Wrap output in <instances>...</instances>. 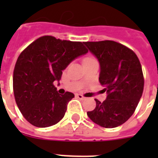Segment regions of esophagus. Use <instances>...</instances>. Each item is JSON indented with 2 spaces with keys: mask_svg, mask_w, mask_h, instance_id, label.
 <instances>
[{
  "mask_svg": "<svg viewBox=\"0 0 158 158\" xmlns=\"http://www.w3.org/2000/svg\"><path fill=\"white\" fill-rule=\"evenodd\" d=\"M76 97H77V98H78L82 99V100H84V99H85V98H84V97L83 96V95H82V94H76Z\"/></svg>",
  "mask_w": 158,
  "mask_h": 158,
  "instance_id": "34e87169",
  "label": "esophagus"
}]
</instances>
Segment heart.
<instances>
[{
	"instance_id": "heart-1",
	"label": "heart",
	"mask_w": 158,
	"mask_h": 158,
	"mask_svg": "<svg viewBox=\"0 0 158 158\" xmlns=\"http://www.w3.org/2000/svg\"><path fill=\"white\" fill-rule=\"evenodd\" d=\"M95 60L94 58V57H86V58H85V59L84 60V61H89V60Z\"/></svg>"
}]
</instances>
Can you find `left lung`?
I'll return each mask as SVG.
<instances>
[{
	"mask_svg": "<svg viewBox=\"0 0 158 158\" xmlns=\"http://www.w3.org/2000/svg\"><path fill=\"white\" fill-rule=\"evenodd\" d=\"M100 64L99 82L106 99H98L96 107L87 115L104 128H115L134 114L142 97L144 79L139 60L127 47L114 41L84 43Z\"/></svg>",
	"mask_w": 158,
	"mask_h": 158,
	"instance_id": "obj_1",
	"label": "left lung"
}]
</instances>
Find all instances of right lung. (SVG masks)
I'll list each match as a JSON object with an SVG mask.
<instances>
[{"instance_id": "obj_1", "label": "right lung", "mask_w": 158, "mask_h": 158, "mask_svg": "<svg viewBox=\"0 0 158 158\" xmlns=\"http://www.w3.org/2000/svg\"><path fill=\"white\" fill-rule=\"evenodd\" d=\"M88 52L81 42L43 36L19 56L13 75L14 95L23 117L36 127H49L64 117L67 104L74 97L59 94L54 81L77 57Z\"/></svg>"}]
</instances>
